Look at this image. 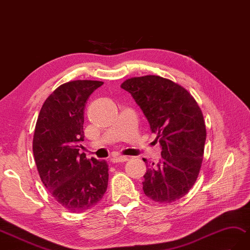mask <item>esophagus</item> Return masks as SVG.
<instances>
[{
	"mask_svg": "<svg viewBox=\"0 0 250 250\" xmlns=\"http://www.w3.org/2000/svg\"><path fill=\"white\" fill-rule=\"evenodd\" d=\"M127 160H129V158H126V156L116 155V156H113L112 162H114V163H123V162H126Z\"/></svg>",
	"mask_w": 250,
	"mask_h": 250,
	"instance_id": "34e87169",
	"label": "esophagus"
}]
</instances>
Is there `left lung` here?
<instances>
[{
  "label": "left lung",
  "mask_w": 250,
  "mask_h": 250,
  "mask_svg": "<svg viewBox=\"0 0 250 250\" xmlns=\"http://www.w3.org/2000/svg\"><path fill=\"white\" fill-rule=\"evenodd\" d=\"M121 88L141 107L162 149L159 163L144 175L145 195L163 204L182 198L196 182L204 158L207 132L198 104L183 87L158 75L129 79Z\"/></svg>",
  "instance_id": "left-lung-1"
}]
</instances>
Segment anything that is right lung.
I'll list each match as a JSON object with an SVG mask.
<instances>
[{"instance_id": "1", "label": "right lung", "mask_w": 250, "mask_h": 250, "mask_svg": "<svg viewBox=\"0 0 250 250\" xmlns=\"http://www.w3.org/2000/svg\"><path fill=\"white\" fill-rule=\"evenodd\" d=\"M103 82L78 80L61 85L40 109L33 152L40 179L54 199L70 212H84L102 199L107 188L106 161L80 153L84 142L87 99Z\"/></svg>"}]
</instances>
